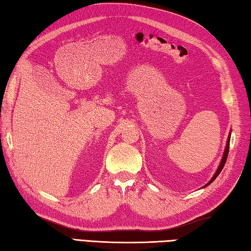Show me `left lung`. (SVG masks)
Returning <instances> with one entry per match:
<instances>
[{"label": "left lung", "instance_id": "obj_1", "mask_svg": "<svg viewBox=\"0 0 251 251\" xmlns=\"http://www.w3.org/2000/svg\"><path fill=\"white\" fill-rule=\"evenodd\" d=\"M230 135H231V133H229V135H228V138H227V141H226V147H225V150H224V153H223V157H222V160H221V162H220V165H218V167H217V170L215 171V173H214V176H213L212 179L209 180V181L207 182V183L203 186V188H205V186H207V185L211 184L212 182L216 179L217 176L220 175L221 171L223 170V168H224V166H225V162H226V159H227V156H228V151H229Z\"/></svg>", "mask_w": 251, "mask_h": 251}]
</instances>
